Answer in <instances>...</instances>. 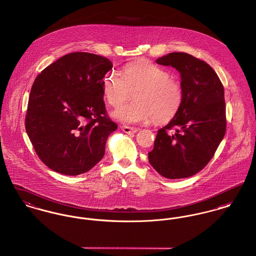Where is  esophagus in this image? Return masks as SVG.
<instances>
[{"label":"esophagus","mask_w":256,"mask_h":256,"mask_svg":"<svg viewBox=\"0 0 256 256\" xmlns=\"http://www.w3.org/2000/svg\"><path fill=\"white\" fill-rule=\"evenodd\" d=\"M120 130L126 134H136L138 128H132V126H120Z\"/></svg>","instance_id":"esophagus-1"}]
</instances>
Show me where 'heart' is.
Wrapping results in <instances>:
<instances>
[{
  "label": "heart",
  "mask_w": 256,
  "mask_h": 256,
  "mask_svg": "<svg viewBox=\"0 0 256 256\" xmlns=\"http://www.w3.org/2000/svg\"><path fill=\"white\" fill-rule=\"evenodd\" d=\"M102 86L108 104L114 107L128 100L136 90V100L120 106L113 113L124 124L152 120L167 122L178 114L184 98L180 83L166 70L147 60L126 66L122 76L116 72H107Z\"/></svg>",
  "instance_id": "b5f03b06"
}]
</instances>
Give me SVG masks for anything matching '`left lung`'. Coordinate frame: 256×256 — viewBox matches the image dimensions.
Here are the masks:
<instances>
[{
    "instance_id": "left-lung-1",
    "label": "left lung",
    "mask_w": 256,
    "mask_h": 256,
    "mask_svg": "<svg viewBox=\"0 0 256 256\" xmlns=\"http://www.w3.org/2000/svg\"><path fill=\"white\" fill-rule=\"evenodd\" d=\"M156 62L180 72L184 98L178 114L158 130L149 162L166 178H188L209 164L226 134L224 85L206 62L188 53Z\"/></svg>"
}]
</instances>
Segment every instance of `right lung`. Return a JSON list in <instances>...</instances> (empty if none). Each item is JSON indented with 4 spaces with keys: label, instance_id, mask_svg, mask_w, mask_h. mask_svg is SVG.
I'll use <instances>...</instances> for the list:
<instances>
[{
    "label": "right lung",
    "instance_id": "right-lung-1",
    "mask_svg": "<svg viewBox=\"0 0 256 256\" xmlns=\"http://www.w3.org/2000/svg\"><path fill=\"white\" fill-rule=\"evenodd\" d=\"M112 66L106 57L74 52L36 78L26 132L40 160L55 172L79 175L104 158L106 140L118 128L104 102L102 80Z\"/></svg>",
    "mask_w": 256,
    "mask_h": 256
}]
</instances>
